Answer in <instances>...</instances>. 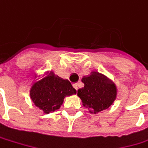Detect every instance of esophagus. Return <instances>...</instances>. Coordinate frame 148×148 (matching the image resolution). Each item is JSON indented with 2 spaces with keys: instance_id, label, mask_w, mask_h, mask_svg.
<instances>
[{
  "instance_id": "esophagus-1",
  "label": "esophagus",
  "mask_w": 148,
  "mask_h": 148,
  "mask_svg": "<svg viewBox=\"0 0 148 148\" xmlns=\"http://www.w3.org/2000/svg\"><path fill=\"white\" fill-rule=\"evenodd\" d=\"M73 87H74V89H75L76 90H77V89H78V85H77V84H74V85H73Z\"/></svg>"
}]
</instances>
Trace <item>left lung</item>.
Here are the masks:
<instances>
[{"mask_svg": "<svg viewBox=\"0 0 148 148\" xmlns=\"http://www.w3.org/2000/svg\"><path fill=\"white\" fill-rule=\"evenodd\" d=\"M84 87L77 90L82 105L90 114H97L110 106L116 99L117 90L114 85L107 81L99 73L92 72L82 79Z\"/></svg>", "mask_w": 148, "mask_h": 148, "instance_id": "1", "label": "left lung"}]
</instances>
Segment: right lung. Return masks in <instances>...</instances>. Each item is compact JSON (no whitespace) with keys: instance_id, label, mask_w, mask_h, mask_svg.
<instances>
[{"instance_id":"obj_1","label":"right lung","mask_w":148,"mask_h":148,"mask_svg":"<svg viewBox=\"0 0 148 148\" xmlns=\"http://www.w3.org/2000/svg\"><path fill=\"white\" fill-rule=\"evenodd\" d=\"M76 93L77 90L67 80H63L50 72L38 85L32 87L30 98L44 114H49L59 109L66 96Z\"/></svg>"}]
</instances>
